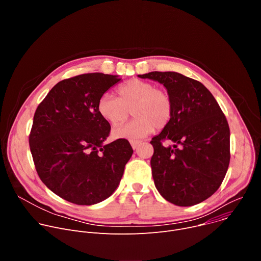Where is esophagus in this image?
I'll list each match as a JSON object with an SVG mask.
<instances>
[{
  "label": "esophagus",
  "mask_w": 261,
  "mask_h": 261,
  "mask_svg": "<svg viewBox=\"0 0 261 261\" xmlns=\"http://www.w3.org/2000/svg\"><path fill=\"white\" fill-rule=\"evenodd\" d=\"M130 143H131V146L135 150V148H137L138 145L141 143V141H139V140H132V141H130Z\"/></svg>",
  "instance_id": "esophagus-1"
}]
</instances>
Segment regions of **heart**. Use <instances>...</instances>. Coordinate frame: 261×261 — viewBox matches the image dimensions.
<instances>
[{
    "mask_svg": "<svg viewBox=\"0 0 261 261\" xmlns=\"http://www.w3.org/2000/svg\"><path fill=\"white\" fill-rule=\"evenodd\" d=\"M119 98L105 93L98 101L100 116L113 125L124 122L130 111L135 117L131 122L114 127L115 138L137 140L153 130L167 127L173 116V102L170 95L155 85L132 80L118 89Z\"/></svg>",
    "mask_w": 261,
    "mask_h": 261,
    "instance_id": "heart-1",
    "label": "heart"
}]
</instances>
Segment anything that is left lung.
<instances>
[{
    "label": "left lung",
    "mask_w": 261,
    "mask_h": 261,
    "mask_svg": "<svg viewBox=\"0 0 261 261\" xmlns=\"http://www.w3.org/2000/svg\"><path fill=\"white\" fill-rule=\"evenodd\" d=\"M140 79L162 84L173 102L170 124L152 138V174L159 193L178 206H191L212 196L230 161L227 120L199 82L177 72H150ZM170 140L174 147L162 142Z\"/></svg>",
    "instance_id": "obj_1"
}]
</instances>
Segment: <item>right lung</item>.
<instances>
[{"label": "right lung", "mask_w": 261, "mask_h": 261, "mask_svg": "<svg viewBox=\"0 0 261 261\" xmlns=\"http://www.w3.org/2000/svg\"><path fill=\"white\" fill-rule=\"evenodd\" d=\"M120 81L103 73L64 80L35 111L29 142L37 173L69 202L92 205L108 198L133 154L126 139L103 143L110 125L100 116L98 101Z\"/></svg>", "instance_id": "right-lung-1"}]
</instances>
